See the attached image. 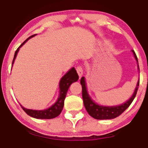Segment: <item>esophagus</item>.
Here are the masks:
<instances>
[{"instance_id": "1", "label": "esophagus", "mask_w": 148, "mask_h": 148, "mask_svg": "<svg viewBox=\"0 0 148 148\" xmlns=\"http://www.w3.org/2000/svg\"><path fill=\"white\" fill-rule=\"evenodd\" d=\"M76 71H77V73L78 74H79V77H81V76H82L83 73H84V69H83L82 66L81 65L77 66V67H76Z\"/></svg>"}]
</instances>
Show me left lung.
I'll return each instance as SVG.
<instances>
[{
	"label": "left lung",
	"mask_w": 148,
	"mask_h": 148,
	"mask_svg": "<svg viewBox=\"0 0 148 148\" xmlns=\"http://www.w3.org/2000/svg\"><path fill=\"white\" fill-rule=\"evenodd\" d=\"M132 52H133L134 57H135L136 60H137V62H138V58H137L135 52L133 50H132ZM139 81L140 80H138V84L136 85V88L133 95L125 103H123V104L120 105V106H99V105L95 103L91 99L90 97L88 95L87 90H86L85 78L82 77L81 79V86H82V97L83 100H84L85 108H86L88 114L92 117L93 118L97 119V120H108V119H113L118 117L119 115H121L130 106V104L133 101L134 98H135L138 89Z\"/></svg>",
	"instance_id": "1"
}]
</instances>
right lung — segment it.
<instances>
[{"mask_svg": "<svg viewBox=\"0 0 148 148\" xmlns=\"http://www.w3.org/2000/svg\"><path fill=\"white\" fill-rule=\"evenodd\" d=\"M35 35H36V34L31 35V36L28 37V38L27 39V40H25V41L19 46V47L16 49V51L14 53V58H13L12 61V64L14 63V61L15 60V58H16V55H17V53L18 51V50H19L20 47H21L22 45H24V43L26 42L27 40H29L31 37H34ZM78 79H79V75H78L75 68H74V67H72V68L70 70H69V72L62 78V79H61L60 81V96H59L56 102L54 103L52 106H51L50 108H49L48 109L42 110V111L27 109V108H23V107L21 105V108H23V111H24L28 115L37 119H52L58 116V115L60 114L61 111H62V108H63L64 100L66 97V95H67L69 86H70L73 82L77 81Z\"/></svg>", "mask_w": 148, "mask_h": 148, "instance_id": "add662e5", "label": "right lung"}]
</instances>
